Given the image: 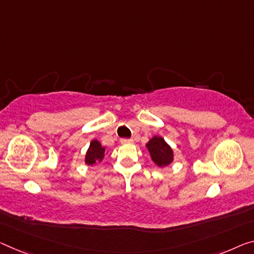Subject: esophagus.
Segmentation results:
<instances>
[{
    "label": "esophagus",
    "instance_id": "obj_1",
    "mask_svg": "<svg viewBox=\"0 0 254 254\" xmlns=\"http://www.w3.org/2000/svg\"><path fill=\"white\" fill-rule=\"evenodd\" d=\"M120 142H122V144H131L132 143V139L123 138V139H120Z\"/></svg>",
    "mask_w": 254,
    "mask_h": 254
}]
</instances>
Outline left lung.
<instances>
[{
  "label": "left lung",
  "instance_id": "8db88e82",
  "mask_svg": "<svg viewBox=\"0 0 254 254\" xmlns=\"http://www.w3.org/2000/svg\"><path fill=\"white\" fill-rule=\"evenodd\" d=\"M151 159L158 167H166L174 160V151L161 136H153L146 144Z\"/></svg>",
  "mask_w": 254,
  "mask_h": 254
}]
</instances>
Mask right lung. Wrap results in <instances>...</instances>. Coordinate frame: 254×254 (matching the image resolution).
<instances>
[{"label": "right lung", "instance_id": "obj_1", "mask_svg": "<svg viewBox=\"0 0 254 254\" xmlns=\"http://www.w3.org/2000/svg\"><path fill=\"white\" fill-rule=\"evenodd\" d=\"M105 147L101 145L97 139H93L85 155V163L88 166H94L96 162H101L104 158Z\"/></svg>", "mask_w": 254, "mask_h": 254}]
</instances>
